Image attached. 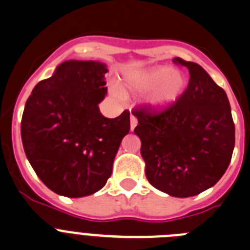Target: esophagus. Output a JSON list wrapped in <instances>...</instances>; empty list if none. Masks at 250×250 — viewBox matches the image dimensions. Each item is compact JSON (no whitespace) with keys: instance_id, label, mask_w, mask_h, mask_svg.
Wrapping results in <instances>:
<instances>
[{"instance_id":"obj_1","label":"esophagus","mask_w":250,"mask_h":250,"mask_svg":"<svg viewBox=\"0 0 250 250\" xmlns=\"http://www.w3.org/2000/svg\"><path fill=\"white\" fill-rule=\"evenodd\" d=\"M130 125H131V130H134L137 125V118L135 115H132V114L130 116Z\"/></svg>"}]
</instances>
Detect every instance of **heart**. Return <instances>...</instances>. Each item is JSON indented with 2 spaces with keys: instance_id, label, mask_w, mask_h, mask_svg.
<instances>
[{
  "instance_id": "1",
  "label": "heart",
  "mask_w": 250,
  "mask_h": 250,
  "mask_svg": "<svg viewBox=\"0 0 250 250\" xmlns=\"http://www.w3.org/2000/svg\"><path fill=\"white\" fill-rule=\"evenodd\" d=\"M186 86V79L177 70L156 67L137 74L130 80V88L139 91L154 90L148 102L155 109H166L177 102Z\"/></svg>"
}]
</instances>
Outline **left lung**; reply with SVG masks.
<instances>
[{"mask_svg":"<svg viewBox=\"0 0 250 250\" xmlns=\"http://www.w3.org/2000/svg\"><path fill=\"white\" fill-rule=\"evenodd\" d=\"M189 82L166 109L134 107V132L141 140L145 173L155 188L173 197H191L214 186L232 160L235 130L229 100L200 64L175 58Z\"/></svg>","mask_w":250,"mask_h":250,"instance_id":"left-lung-1","label":"left lung"}]
</instances>
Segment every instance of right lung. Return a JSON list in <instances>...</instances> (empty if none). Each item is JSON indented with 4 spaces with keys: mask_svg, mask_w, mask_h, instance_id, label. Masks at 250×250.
Listing matches in <instances>:
<instances>
[{
    "mask_svg": "<svg viewBox=\"0 0 250 250\" xmlns=\"http://www.w3.org/2000/svg\"><path fill=\"white\" fill-rule=\"evenodd\" d=\"M106 72L99 62L65 61L27 99L21 121L24 152L41 181L62 196L102 189L130 131L129 110L115 119L100 113Z\"/></svg>",
    "mask_w": 250,
    "mask_h": 250,
    "instance_id": "right-lung-1",
    "label": "right lung"
}]
</instances>
